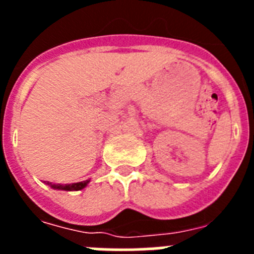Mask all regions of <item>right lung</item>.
<instances>
[{"label": "right lung", "mask_w": 254, "mask_h": 254, "mask_svg": "<svg viewBox=\"0 0 254 254\" xmlns=\"http://www.w3.org/2000/svg\"><path fill=\"white\" fill-rule=\"evenodd\" d=\"M89 179L84 182H78V183H72V185H51V183H47V185L51 186L52 188H55V190H80L82 188H85L89 183Z\"/></svg>", "instance_id": "add662e5"}]
</instances>
